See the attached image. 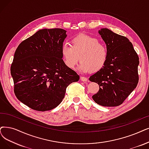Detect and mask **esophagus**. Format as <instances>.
Instances as JSON below:
<instances>
[{
  "label": "esophagus",
  "mask_w": 149,
  "mask_h": 149,
  "mask_svg": "<svg viewBox=\"0 0 149 149\" xmlns=\"http://www.w3.org/2000/svg\"><path fill=\"white\" fill-rule=\"evenodd\" d=\"M80 79L83 81V82H86L88 81V79L87 78H86V77L84 76H81L80 77Z\"/></svg>",
  "instance_id": "obj_1"
}]
</instances>
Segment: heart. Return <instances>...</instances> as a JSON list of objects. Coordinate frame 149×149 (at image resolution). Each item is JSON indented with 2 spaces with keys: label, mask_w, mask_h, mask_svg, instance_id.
Segmentation results:
<instances>
[{
  "label": "heart",
  "mask_w": 149,
  "mask_h": 149,
  "mask_svg": "<svg viewBox=\"0 0 149 149\" xmlns=\"http://www.w3.org/2000/svg\"><path fill=\"white\" fill-rule=\"evenodd\" d=\"M63 62L67 67L73 69L80 61L79 70L83 72L95 73L106 64L109 51L106 45L97 38L79 34L71 40V46L63 44L61 47Z\"/></svg>",
  "instance_id": "heart-1"
}]
</instances>
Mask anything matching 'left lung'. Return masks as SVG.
Returning <instances> with one entry per match:
<instances>
[{
  "label": "left lung",
  "instance_id": "1",
  "mask_svg": "<svg viewBox=\"0 0 149 149\" xmlns=\"http://www.w3.org/2000/svg\"><path fill=\"white\" fill-rule=\"evenodd\" d=\"M98 33L108 47L109 57L105 66L89 78L100 86L92 98L101 106H117L138 85L139 57L127 37L106 28Z\"/></svg>",
  "mask_w": 149,
  "mask_h": 149
}]
</instances>
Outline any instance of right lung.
<instances>
[{
	"label": "right lung",
	"mask_w": 149,
	"mask_h": 149,
	"mask_svg": "<svg viewBox=\"0 0 149 149\" xmlns=\"http://www.w3.org/2000/svg\"><path fill=\"white\" fill-rule=\"evenodd\" d=\"M66 31L41 29L17 46L11 65L17 98L38 111L54 109L65 97L67 87L79 76L65 65L61 47Z\"/></svg>",
	"instance_id": "1"
}]
</instances>
